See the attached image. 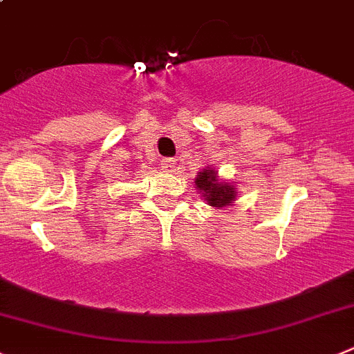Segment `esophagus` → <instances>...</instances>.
I'll list each match as a JSON object with an SVG mask.
<instances>
[{
  "label": "esophagus",
  "instance_id": "1",
  "mask_svg": "<svg viewBox=\"0 0 354 354\" xmlns=\"http://www.w3.org/2000/svg\"><path fill=\"white\" fill-rule=\"evenodd\" d=\"M175 165H177V161H175L174 158H163V160H161V167L167 171H174Z\"/></svg>",
  "mask_w": 354,
  "mask_h": 354
}]
</instances>
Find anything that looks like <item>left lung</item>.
Wrapping results in <instances>:
<instances>
[{
    "instance_id": "1",
    "label": "left lung",
    "mask_w": 354,
    "mask_h": 354,
    "mask_svg": "<svg viewBox=\"0 0 354 354\" xmlns=\"http://www.w3.org/2000/svg\"><path fill=\"white\" fill-rule=\"evenodd\" d=\"M194 184H196V187L202 193L203 200L209 205L223 209V207H228L235 202L236 187L228 183H221V180L217 179L216 168L207 167L202 171H198L196 179H194Z\"/></svg>"
}]
</instances>
